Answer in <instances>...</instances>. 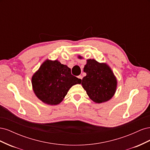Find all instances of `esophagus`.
I'll use <instances>...</instances> for the list:
<instances>
[{
	"instance_id": "1",
	"label": "esophagus",
	"mask_w": 150,
	"mask_h": 150,
	"mask_svg": "<svg viewBox=\"0 0 150 150\" xmlns=\"http://www.w3.org/2000/svg\"><path fill=\"white\" fill-rule=\"evenodd\" d=\"M78 78H79V79H81V80H82V79H83V76H81V75H79V76H78Z\"/></svg>"
}]
</instances>
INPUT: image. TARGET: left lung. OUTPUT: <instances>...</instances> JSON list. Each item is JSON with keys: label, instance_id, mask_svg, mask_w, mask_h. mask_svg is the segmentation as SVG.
<instances>
[{"label": "left lung", "instance_id": "left-lung-1", "mask_svg": "<svg viewBox=\"0 0 150 150\" xmlns=\"http://www.w3.org/2000/svg\"><path fill=\"white\" fill-rule=\"evenodd\" d=\"M84 72L86 76L83 78L81 84L94 102H106L114 96L117 81L106 64L99 63L94 59H88L84 66Z\"/></svg>", "mask_w": 150, "mask_h": 150}]
</instances>
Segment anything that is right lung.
Wrapping results in <instances>:
<instances>
[{"instance_id": "obj_1", "label": "right lung", "mask_w": 150, "mask_h": 150, "mask_svg": "<svg viewBox=\"0 0 150 150\" xmlns=\"http://www.w3.org/2000/svg\"><path fill=\"white\" fill-rule=\"evenodd\" d=\"M81 79L71 74V69L58 61L46 60L32 78L34 92L44 103L56 105L73 85Z\"/></svg>"}]
</instances>
